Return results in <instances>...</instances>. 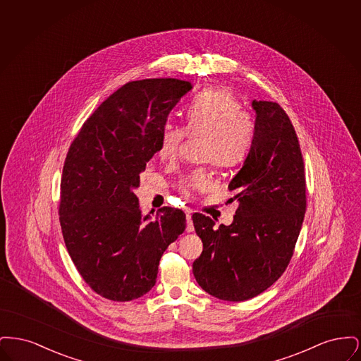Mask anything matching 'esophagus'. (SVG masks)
Wrapping results in <instances>:
<instances>
[{"mask_svg": "<svg viewBox=\"0 0 361 361\" xmlns=\"http://www.w3.org/2000/svg\"><path fill=\"white\" fill-rule=\"evenodd\" d=\"M195 230L193 224H192V216H190V211H187V231L192 233Z\"/></svg>", "mask_w": 361, "mask_h": 361, "instance_id": "esophagus-1", "label": "esophagus"}]
</instances>
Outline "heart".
<instances>
[{
  "instance_id": "b5f03b06",
  "label": "heart",
  "mask_w": 361,
  "mask_h": 361,
  "mask_svg": "<svg viewBox=\"0 0 361 361\" xmlns=\"http://www.w3.org/2000/svg\"><path fill=\"white\" fill-rule=\"evenodd\" d=\"M203 137L200 159L216 169H231L240 165L250 153L256 137V121L240 109L238 97L227 89H207L187 106L185 127L173 121L162 126L158 140V155L173 162L185 137ZM211 178L203 169L189 173L180 183L183 193L206 190Z\"/></svg>"
}]
</instances>
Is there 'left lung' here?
Masks as SVG:
<instances>
[{
	"label": "left lung",
	"instance_id": "left-lung-1",
	"mask_svg": "<svg viewBox=\"0 0 361 361\" xmlns=\"http://www.w3.org/2000/svg\"><path fill=\"white\" fill-rule=\"evenodd\" d=\"M256 137L228 184L238 208L230 226L202 214L192 221L203 240L193 275L209 295L242 302L269 288L293 255L306 212V177L299 140L284 109L252 102Z\"/></svg>",
	"mask_w": 361,
	"mask_h": 361
}]
</instances>
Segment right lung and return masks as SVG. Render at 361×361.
Wrapping results in <instances>:
<instances>
[{
	"label": "right lung",
	"instance_id": "obj_1",
	"mask_svg": "<svg viewBox=\"0 0 361 361\" xmlns=\"http://www.w3.org/2000/svg\"><path fill=\"white\" fill-rule=\"evenodd\" d=\"M192 87L176 78L128 82L93 112L70 146L61 180L63 240L86 284L109 300L150 291L164 252L185 230L178 208L143 216L134 189L158 152L162 126Z\"/></svg>",
	"mask_w": 361,
	"mask_h": 361
}]
</instances>
